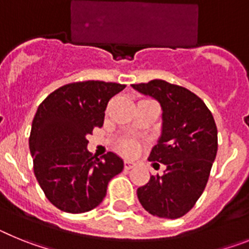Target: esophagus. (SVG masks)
Instances as JSON below:
<instances>
[{"label": "esophagus", "instance_id": "1", "mask_svg": "<svg viewBox=\"0 0 249 249\" xmlns=\"http://www.w3.org/2000/svg\"><path fill=\"white\" fill-rule=\"evenodd\" d=\"M134 166V163L133 161H129V160H125V163H124V168L126 170H129V169H131V168H133Z\"/></svg>", "mask_w": 249, "mask_h": 249}]
</instances>
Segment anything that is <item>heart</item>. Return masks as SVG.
<instances>
[{"label":"heart","mask_w":249,"mask_h":249,"mask_svg":"<svg viewBox=\"0 0 249 249\" xmlns=\"http://www.w3.org/2000/svg\"><path fill=\"white\" fill-rule=\"evenodd\" d=\"M120 150L125 153V154H134L138 150V144L134 142L133 140H125L120 145Z\"/></svg>","instance_id":"1"}]
</instances>
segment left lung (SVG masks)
Returning <instances> with one entry per match:
<instances>
[{"instance_id":"obj_1","label":"left lung","mask_w":249,"mask_h":249,"mask_svg":"<svg viewBox=\"0 0 249 249\" xmlns=\"http://www.w3.org/2000/svg\"><path fill=\"white\" fill-rule=\"evenodd\" d=\"M131 86L160 104L161 135L149 160L166 166L163 176H151L138 188V199L150 214L177 219L193 208L207 185L218 150L214 119L202 99L183 86L164 80Z\"/></svg>"}]
</instances>
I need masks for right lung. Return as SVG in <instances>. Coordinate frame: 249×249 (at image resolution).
<instances>
[{"mask_svg":"<svg viewBox=\"0 0 249 249\" xmlns=\"http://www.w3.org/2000/svg\"><path fill=\"white\" fill-rule=\"evenodd\" d=\"M123 89L116 83L80 81L61 86L40 104L29 139L34 173L60 211L84 213L98 207L110 179L124 169L115 153L99 159L86 148V137L103 126L107 103Z\"/></svg>","mask_w":249,"mask_h":249,"instance_id":"1","label":"right lung"}]
</instances>
